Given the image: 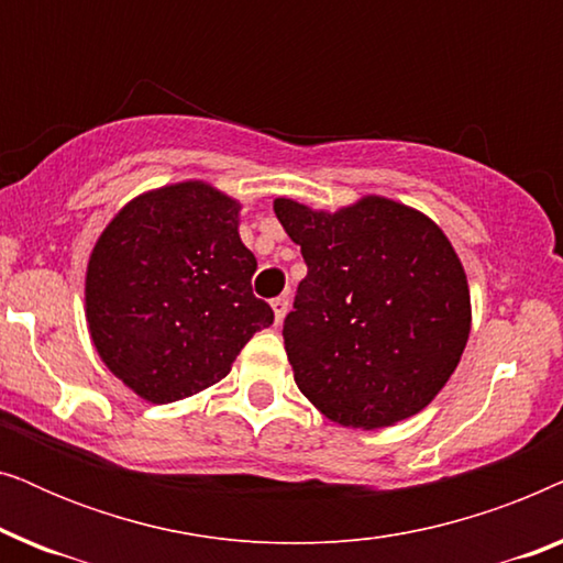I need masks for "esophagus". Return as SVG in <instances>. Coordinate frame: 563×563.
Returning <instances> with one entry per match:
<instances>
[{
  "instance_id": "1",
  "label": "esophagus",
  "mask_w": 563,
  "mask_h": 563,
  "mask_svg": "<svg viewBox=\"0 0 563 563\" xmlns=\"http://www.w3.org/2000/svg\"><path fill=\"white\" fill-rule=\"evenodd\" d=\"M272 310H274V322H276V325H282L284 314H287V310H289V299L287 297L272 299Z\"/></svg>"
}]
</instances>
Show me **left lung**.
Masks as SVG:
<instances>
[{
	"instance_id": "left-lung-1",
	"label": "left lung",
	"mask_w": 563,
	"mask_h": 563,
	"mask_svg": "<svg viewBox=\"0 0 563 563\" xmlns=\"http://www.w3.org/2000/svg\"><path fill=\"white\" fill-rule=\"evenodd\" d=\"M274 212L307 264L282 330L299 391L364 430L433 402L472 330L466 274L443 230L387 197L338 212L279 197Z\"/></svg>"
}]
</instances>
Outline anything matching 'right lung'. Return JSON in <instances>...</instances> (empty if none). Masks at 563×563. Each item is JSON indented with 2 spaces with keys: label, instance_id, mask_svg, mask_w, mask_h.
<instances>
[{
  "label": "right lung",
  "instance_id": "obj_1",
  "mask_svg": "<svg viewBox=\"0 0 563 563\" xmlns=\"http://www.w3.org/2000/svg\"><path fill=\"white\" fill-rule=\"evenodd\" d=\"M241 205L205 181L135 197L99 235L87 266V322L107 368L153 405L220 379L274 312L251 289L256 256Z\"/></svg>",
  "mask_w": 563,
  "mask_h": 563
}]
</instances>
